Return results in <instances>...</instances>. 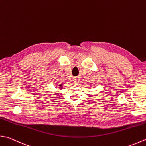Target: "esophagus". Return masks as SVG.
<instances>
[{
	"mask_svg": "<svg viewBox=\"0 0 146 146\" xmlns=\"http://www.w3.org/2000/svg\"><path fill=\"white\" fill-rule=\"evenodd\" d=\"M78 82V80H76V79L74 80V83H75V84H77Z\"/></svg>",
	"mask_w": 146,
	"mask_h": 146,
	"instance_id": "1",
	"label": "esophagus"
}]
</instances>
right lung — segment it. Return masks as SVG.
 <instances>
[{
	"label": "right lung",
	"instance_id": "add662e5",
	"mask_svg": "<svg viewBox=\"0 0 146 146\" xmlns=\"http://www.w3.org/2000/svg\"><path fill=\"white\" fill-rule=\"evenodd\" d=\"M59 87H62V85H59Z\"/></svg>",
	"mask_w": 146,
	"mask_h": 146
}]
</instances>
